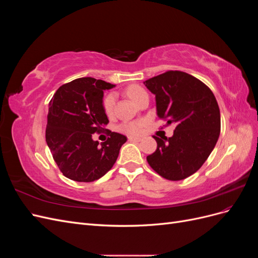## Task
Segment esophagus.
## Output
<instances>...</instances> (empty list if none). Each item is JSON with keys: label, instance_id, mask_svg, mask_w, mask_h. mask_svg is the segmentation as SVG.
<instances>
[{"label": "esophagus", "instance_id": "esophagus-1", "mask_svg": "<svg viewBox=\"0 0 258 258\" xmlns=\"http://www.w3.org/2000/svg\"><path fill=\"white\" fill-rule=\"evenodd\" d=\"M128 140H129V141H131V142H140L142 139L141 138H137V137H129Z\"/></svg>", "mask_w": 258, "mask_h": 258}]
</instances>
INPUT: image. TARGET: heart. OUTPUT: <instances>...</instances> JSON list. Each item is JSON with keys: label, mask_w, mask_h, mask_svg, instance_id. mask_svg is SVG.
<instances>
[{"label": "heart", "mask_w": 258, "mask_h": 258, "mask_svg": "<svg viewBox=\"0 0 258 258\" xmlns=\"http://www.w3.org/2000/svg\"><path fill=\"white\" fill-rule=\"evenodd\" d=\"M127 95L129 98L134 101L136 104L139 103V101L141 100L145 95H147V92L140 86H130V87L127 89ZM116 102V95L114 92L108 93L103 99V110L107 116H111L114 112V106ZM143 127V122L142 121H134V122H123L119 126V130L124 132L127 135H138L141 132Z\"/></svg>", "instance_id": "obj_1"}]
</instances>
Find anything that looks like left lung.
I'll list each match as a JSON object with an SVG mask.
<instances>
[{"label": "left lung", "instance_id": "left-lung-1", "mask_svg": "<svg viewBox=\"0 0 258 258\" xmlns=\"http://www.w3.org/2000/svg\"><path fill=\"white\" fill-rule=\"evenodd\" d=\"M155 95L159 118L175 124L171 138L154 139L157 150L146 159L160 176L179 181L198 171L221 132V113L206 84L181 71H168L144 82Z\"/></svg>", "mask_w": 258, "mask_h": 258}]
</instances>
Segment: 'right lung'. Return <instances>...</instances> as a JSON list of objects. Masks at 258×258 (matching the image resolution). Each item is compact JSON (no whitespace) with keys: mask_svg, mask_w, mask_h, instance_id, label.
<instances>
[{"mask_svg":"<svg viewBox=\"0 0 258 258\" xmlns=\"http://www.w3.org/2000/svg\"><path fill=\"white\" fill-rule=\"evenodd\" d=\"M115 85L82 77L62 85L49 102L46 142L64 176L76 182H93L110 171L127 138L108 130L110 138L99 145L93 134L108 123L103 91Z\"/></svg>","mask_w":258,"mask_h":258,"instance_id":"obj_1","label":"right lung"}]
</instances>
